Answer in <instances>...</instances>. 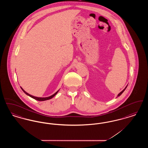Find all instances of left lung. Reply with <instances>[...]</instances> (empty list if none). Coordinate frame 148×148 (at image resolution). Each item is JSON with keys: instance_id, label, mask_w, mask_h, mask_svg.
Here are the masks:
<instances>
[{"instance_id": "obj_1", "label": "left lung", "mask_w": 148, "mask_h": 148, "mask_svg": "<svg viewBox=\"0 0 148 148\" xmlns=\"http://www.w3.org/2000/svg\"><path fill=\"white\" fill-rule=\"evenodd\" d=\"M127 86H126V87H125V89H123V90L121 92H120L119 94L118 95V97H119L120 95H121V94H122L123 92H124V90H125V89L127 88Z\"/></svg>"}]
</instances>
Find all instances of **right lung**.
I'll use <instances>...</instances> for the list:
<instances>
[{
    "label": "right lung",
    "instance_id": "right-lung-1",
    "mask_svg": "<svg viewBox=\"0 0 148 148\" xmlns=\"http://www.w3.org/2000/svg\"><path fill=\"white\" fill-rule=\"evenodd\" d=\"M21 89H22V90L23 91V92H24L27 95H29V97H30L31 98H32L34 99L35 100H38V101H44V100H49V99H50L52 98L53 97H54L56 95V94H57V92H58V91H57V92L55 93V94H54L53 95H51V96H50V97H46V98H38V97H34V96H33V95H30V94H28V92H25L22 88H21Z\"/></svg>",
    "mask_w": 148,
    "mask_h": 148
}]
</instances>
